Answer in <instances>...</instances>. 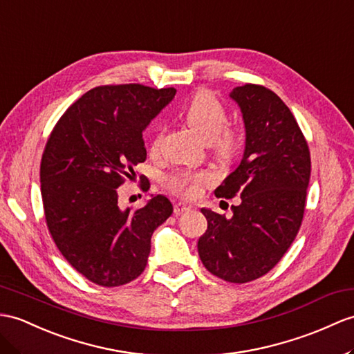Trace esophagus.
<instances>
[{"mask_svg":"<svg viewBox=\"0 0 354 354\" xmlns=\"http://www.w3.org/2000/svg\"><path fill=\"white\" fill-rule=\"evenodd\" d=\"M189 210H191V205H187L185 203H177L174 205V213L176 214H183V213H187Z\"/></svg>","mask_w":354,"mask_h":354,"instance_id":"1","label":"esophagus"}]
</instances>
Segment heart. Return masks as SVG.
I'll list each match as a JSON object with an SVG mask.
<instances>
[{"mask_svg": "<svg viewBox=\"0 0 354 354\" xmlns=\"http://www.w3.org/2000/svg\"><path fill=\"white\" fill-rule=\"evenodd\" d=\"M182 117L218 158L230 159L239 150L242 135L236 127L227 124V111L212 93L198 91L182 108ZM162 133V127H159L153 135L150 141L151 154L159 151ZM209 182L210 174L205 171H177L167 178V186L186 198H194Z\"/></svg>", "mask_w": 354, "mask_h": 354, "instance_id": "1", "label": "heart"}]
</instances>
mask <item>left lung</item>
<instances>
[{
	"label": "left lung",
	"instance_id": "left-lung-1",
	"mask_svg": "<svg viewBox=\"0 0 354 354\" xmlns=\"http://www.w3.org/2000/svg\"><path fill=\"white\" fill-rule=\"evenodd\" d=\"M230 97L243 115L245 153L214 195L240 196V204L231 207L230 219L201 209L207 230L198 240V254L214 277L245 283L270 272L296 239L311 154L295 115L272 90L245 84Z\"/></svg>",
	"mask_w": 354,
	"mask_h": 354
}]
</instances>
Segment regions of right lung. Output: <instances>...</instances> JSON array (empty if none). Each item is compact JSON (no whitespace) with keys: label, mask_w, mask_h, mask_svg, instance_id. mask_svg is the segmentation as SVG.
I'll return each mask as SVG.
<instances>
[{"label":"right lung","mask_w":354,"mask_h":354,"mask_svg":"<svg viewBox=\"0 0 354 354\" xmlns=\"http://www.w3.org/2000/svg\"><path fill=\"white\" fill-rule=\"evenodd\" d=\"M174 96V88L102 85L68 106L50 132L40 163L46 225L73 269L97 286L140 277L153 231L172 214L163 195L123 210L117 187L147 158L144 129Z\"/></svg>","instance_id":"right-lung-1"}]
</instances>
